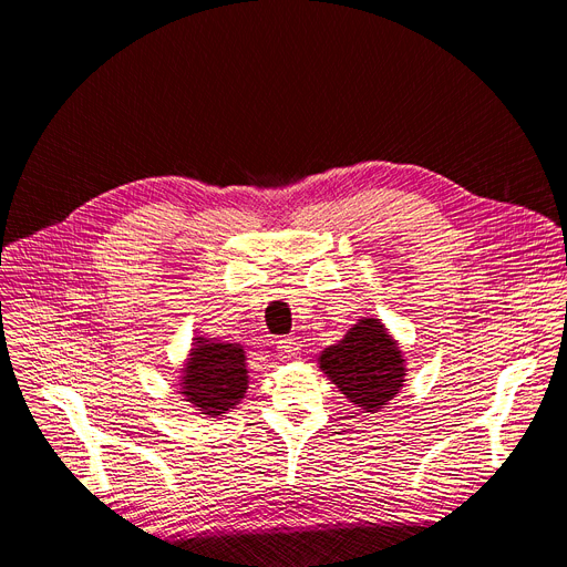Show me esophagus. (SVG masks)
Returning <instances> with one entry per match:
<instances>
[{"label": "esophagus", "instance_id": "1", "mask_svg": "<svg viewBox=\"0 0 567 567\" xmlns=\"http://www.w3.org/2000/svg\"><path fill=\"white\" fill-rule=\"evenodd\" d=\"M297 352H299V342H297V338L288 336V338H281V340L277 342V354H279L281 359L290 361V359H295V357H297Z\"/></svg>", "mask_w": 567, "mask_h": 567}]
</instances>
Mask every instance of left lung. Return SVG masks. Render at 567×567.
<instances>
[{"instance_id":"obj_1","label":"left lung","mask_w":567,"mask_h":567,"mask_svg":"<svg viewBox=\"0 0 567 567\" xmlns=\"http://www.w3.org/2000/svg\"><path fill=\"white\" fill-rule=\"evenodd\" d=\"M320 370L365 413L381 411L406 381L398 340L374 318L359 320L342 340L329 344L320 354Z\"/></svg>"}]
</instances>
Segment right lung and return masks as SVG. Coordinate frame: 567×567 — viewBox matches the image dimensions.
<instances>
[{
    "label": "right lung",
    "instance_id": "1",
    "mask_svg": "<svg viewBox=\"0 0 567 567\" xmlns=\"http://www.w3.org/2000/svg\"><path fill=\"white\" fill-rule=\"evenodd\" d=\"M238 342H220L195 338L186 359L179 393L195 411L208 417H220L247 393V363Z\"/></svg>",
    "mask_w": 567,
    "mask_h": 567
}]
</instances>
